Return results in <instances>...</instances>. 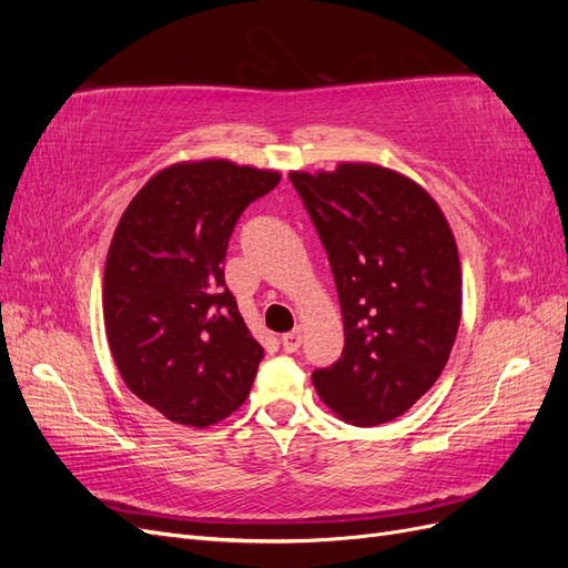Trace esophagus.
Wrapping results in <instances>:
<instances>
[{
    "instance_id": "1",
    "label": "esophagus",
    "mask_w": 568,
    "mask_h": 568,
    "mask_svg": "<svg viewBox=\"0 0 568 568\" xmlns=\"http://www.w3.org/2000/svg\"><path fill=\"white\" fill-rule=\"evenodd\" d=\"M301 341H303V329L298 326V329H294V332L282 334V348L286 353H296L301 348Z\"/></svg>"
}]
</instances>
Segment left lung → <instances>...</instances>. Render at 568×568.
Masks as SVG:
<instances>
[{"instance_id":"left-lung-1","label":"left lung","mask_w":568,"mask_h":568,"mask_svg":"<svg viewBox=\"0 0 568 568\" xmlns=\"http://www.w3.org/2000/svg\"><path fill=\"white\" fill-rule=\"evenodd\" d=\"M329 255L343 317V353L313 384L336 417L390 422L448 365L462 320L455 234L422 184L376 163L291 170Z\"/></svg>"}]
</instances>
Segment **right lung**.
<instances>
[{"instance_id":"right-lung-1","label":"right lung","mask_w":568,"mask_h":568,"mask_svg":"<svg viewBox=\"0 0 568 568\" xmlns=\"http://www.w3.org/2000/svg\"><path fill=\"white\" fill-rule=\"evenodd\" d=\"M282 180L230 159L180 161L132 196L106 253V341L125 386L165 419L205 428L248 398L263 346L225 286L239 215Z\"/></svg>"}]
</instances>
